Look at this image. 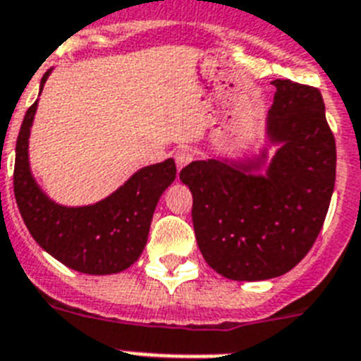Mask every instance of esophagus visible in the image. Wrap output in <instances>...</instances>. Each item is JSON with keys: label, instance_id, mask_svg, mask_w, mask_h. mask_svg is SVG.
I'll return each mask as SVG.
<instances>
[{"label": "esophagus", "instance_id": "1", "mask_svg": "<svg viewBox=\"0 0 361 361\" xmlns=\"http://www.w3.org/2000/svg\"><path fill=\"white\" fill-rule=\"evenodd\" d=\"M174 160H176L178 169H183L185 165H188L194 160V152L188 147H180L174 152Z\"/></svg>", "mask_w": 361, "mask_h": 361}]
</instances>
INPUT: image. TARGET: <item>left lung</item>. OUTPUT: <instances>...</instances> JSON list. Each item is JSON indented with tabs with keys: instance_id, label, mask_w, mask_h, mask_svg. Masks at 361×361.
Wrapping results in <instances>:
<instances>
[{
	"instance_id": "obj_1",
	"label": "left lung",
	"mask_w": 361,
	"mask_h": 361,
	"mask_svg": "<svg viewBox=\"0 0 361 361\" xmlns=\"http://www.w3.org/2000/svg\"><path fill=\"white\" fill-rule=\"evenodd\" d=\"M268 131L282 147L266 176L217 160L181 169L204 261L232 281H264L306 257L322 230L336 176V144L317 87L274 80Z\"/></svg>"
}]
</instances>
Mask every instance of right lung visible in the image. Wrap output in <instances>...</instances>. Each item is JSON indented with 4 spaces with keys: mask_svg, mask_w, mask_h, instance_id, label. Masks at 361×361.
Returning <instances> with one entry per match:
<instances>
[{
    "mask_svg": "<svg viewBox=\"0 0 361 361\" xmlns=\"http://www.w3.org/2000/svg\"><path fill=\"white\" fill-rule=\"evenodd\" d=\"M41 80V90L47 80ZM37 102L28 108L16 144L14 196L28 232L51 257L80 274L109 275L129 268L144 252L157 203L176 178L173 158L140 169L106 200L68 209L48 200L32 178L28 136Z\"/></svg>",
    "mask_w": 361,
    "mask_h": 361,
    "instance_id": "1",
    "label": "right lung"
}]
</instances>
